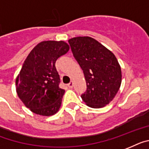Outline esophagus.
Masks as SVG:
<instances>
[{"label": "esophagus", "mask_w": 149, "mask_h": 149, "mask_svg": "<svg viewBox=\"0 0 149 149\" xmlns=\"http://www.w3.org/2000/svg\"><path fill=\"white\" fill-rule=\"evenodd\" d=\"M67 86H68V87L70 88H72V87H73V82H70V83H69V84L67 85Z\"/></svg>", "instance_id": "1"}]
</instances>
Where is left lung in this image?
Masks as SVG:
<instances>
[{"instance_id":"1","label":"left lung","mask_w":149,"mask_h":149,"mask_svg":"<svg viewBox=\"0 0 149 149\" xmlns=\"http://www.w3.org/2000/svg\"><path fill=\"white\" fill-rule=\"evenodd\" d=\"M73 56L84 72L87 90L82 98L92 108L104 107L114 98L122 82L117 57L109 49L88 36L68 40Z\"/></svg>"}]
</instances>
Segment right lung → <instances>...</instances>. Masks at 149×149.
I'll return each mask as SVG.
<instances>
[{
  "label": "right lung",
  "mask_w": 149,
  "mask_h": 149,
  "mask_svg": "<svg viewBox=\"0 0 149 149\" xmlns=\"http://www.w3.org/2000/svg\"><path fill=\"white\" fill-rule=\"evenodd\" d=\"M70 50L64 41H43L30 51L16 78L18 97L34 113L49 117L61 106L65 90L59 87L55 62Z\"/></svg>",
  "instance_id": "add662e5"
}]
</instances>
